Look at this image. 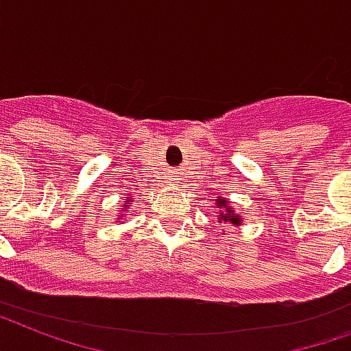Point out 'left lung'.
I'll use <instances>...</instances> for the list:
<instances>
[{
	"label": "left lung",
	"mask_w": 351,
	"mask_h": 351,
	"mask_svg": "<svg viewBox=\"0 0 351 351\" xmlns=\"http://www.w3.org/2000/svg\"><path fill=\"white\" fill-rule=\"evenodd\" d=\"M218 203H219V206H223L225 208V213H219L221 214V221H229V223H232V225L240 223V216L232 214V210H230L229 206H227V201L221 199V201H218Z\"/></svg>",
	"instance_id": "1"
}]
</instances>
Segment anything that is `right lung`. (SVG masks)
I'll use <instances>...</instances> for the list:
<instances>
[{
	"label": "right lung",
	"mask_w": 351,
	"mask_h": 351,
	"mask_svg": "<svg viewBox=\"0 0 351 351\" xmlns=\"http://www.w3.org/2000/svg\"><path fill=\"white\" fill-rule=\"evenodd\" d=\"M128 206H130V205H128V203H124V208H128ZM122 216H124V214H122Z\"/></svg>",
	"instance_id": "1"
}]
</instances>
